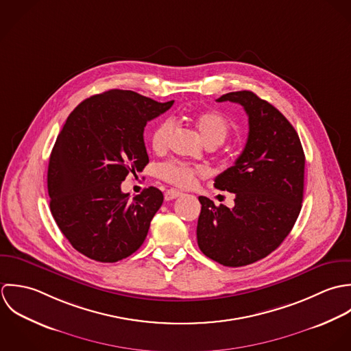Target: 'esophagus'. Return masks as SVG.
Wrapping results in <instances>:
<instances>
[{
	"label": "esophagus",
	"instance_id": "34e87169",
	"mask_svg": "<svg viewBox=\"0 0 351 351\" xmlns=\"http://www.w3.org/2000/svg\"><path fill=\"white\" fill-rule=\"evenodd\" d=\"M180 195H182V193L178 191V190H173V189L167 190L165 194H164L165 201H172V199H175V198H178V197H180Z\"/></svg>",
	"mask_w": 351,
	"mask_h": 351
}]
</instances>
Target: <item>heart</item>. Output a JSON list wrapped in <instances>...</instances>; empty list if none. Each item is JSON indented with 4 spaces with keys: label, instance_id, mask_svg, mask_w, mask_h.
<instances>
[{
    "label": "heart",
    "instance_id": "obj_1",
    "mask_svg": "<svg viewBox=\"0 0 351 351\" xmlns=\"http://www.w3.org/2000/svg\"><path fill=\"white\" fill-rule=\"evenodd\" d=\"M193 125L198 130L202 141L211 147L219 146L229 137L232 132V122L230 119L217 110H208L195 114L191 118ZM173 133V123L171 119L161 121L150 134V143L154 152L162 153L171 140ZM208 171L202 165H191L178 160H169L162 162L157 168V175L180 187H189L194 183L197 176L206 175Z\"/></svg>",
    "mask_w": 351,
    "mask_h": 351
}]
</instances>
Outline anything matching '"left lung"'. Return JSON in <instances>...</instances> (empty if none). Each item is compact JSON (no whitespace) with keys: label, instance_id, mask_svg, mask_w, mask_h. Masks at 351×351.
<instances>
[{"label":"left lung","instance_id":"8db88e82","mask_svg":"<svg viewBox=\"0 0 351 351\" xmlns=\"http://www.w3.org/2000/svg\"><path fill=\"white\" fill-rule=\"evenodd\" d=\"M248 115V138L234 165L214 187L234 194V206H215L206 197L197 226L199 250L228 267L258 262L290 233L304 198L305 154L297 132L269 101L251 90L222 95Z\"/></svg>","mask_w":351,"mask_h":351}]
</instances>
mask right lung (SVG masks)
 Here are the masks:
<instances>
[{
  "instance_id": "right-lung-1",
  "label": "right lung",
  "mask_w": 351,
  "mask_h": 351,
  "mask_svg": "<svg viewBox=\"0 0 351 351\" xmlns=\"http://www.w3.org/2000/svg\"><path fill=\"white\" fill-rule=\"evenodd\" d=\"M172 104L111 89L85 99L68 117L50 156L47 189L51 214L80 254L114 263L145 241L162 193L149 187L129 201L121 183L149 162L143 129Z\"/></svg>"
}]
</instances>
